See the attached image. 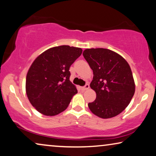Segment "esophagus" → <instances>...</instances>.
Masks as SVG:
<instances>
[{
    "label": "esophagus",
    "mask_w": 156,
    "mask_h": 156,
    "mask_svg": "<svg viewBox=\"0 0 156 156\" xmlns=\"http://www.w3.org/2000/svg\"><path fill=\"white\" fill-rule=\"evenodd\" d=\"M88 88H89V85H88L87 83V84H86L84 86H82V87H81V90H83V91H84V90L88 89Z\"/></svg>",
    "instance_id": "1"
}]
</instances>
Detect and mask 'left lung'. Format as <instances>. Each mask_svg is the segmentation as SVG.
<instances>
[{"label":"left lung","mask_w":156,"mask_h":156,"mask_svg":"<svg viewBox=\"0 0 156 156\" xmlns=\"http://www.w3.org/2000/svg\"><path fill=\"white\" fill-rule=\"evenodd\" d=\"M83 56L93 72L90 86L96 93V99L88 105L90 110L102 119L117 116L135 93L130 66L119 54L103 48L85 49Z\"/></svg>","instance_id":"1"}]
</instances>
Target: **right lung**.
Here are the masks:
<instances>
[{
	"instance_id": "right-lung-1",
	"label": "right lung",
	"mask_w": 156,
	"mask_h": 156,
	"mask_svg": "<svg viewBox=\"0 0 156 156\" xmlns=\"http://www.w3.org/2000/svg\"><path fill=\"white\" fill-rule=\"evenodd\" d=\"M82 53L81 48L68 45L55 47L33 61L27 73L26 94L40 113L55 116L66 110L77 93L70 81V67Z\"/></svg>"
}]
</instances>
